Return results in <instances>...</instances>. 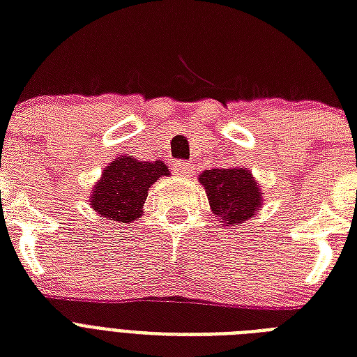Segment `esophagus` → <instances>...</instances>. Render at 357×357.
<instances>
[{"label":"esophagus","instance_id":"34e87169","mask_svg":"<svg viewBox=\"0 0 357 357\" xmlns=\"http://www.w3.org/2000/svg\"><path fill=\"white\" fill-rule=\"evenodd\" d=\"M176 174H178V176H183V178H187V176H190V174H192V165L187 161H178L176 162Z\"/></svg>","mask_w":357,"mask_h":357}]
</instances>
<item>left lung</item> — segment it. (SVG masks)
<instances>
[{
	"mask_svg": "<svg viewBox=\"0 0 357 357\" xmlns=\"http://www.w3.org/2000/svg\"><path fill=\"white\" fill-rule=\"evenodd\" d=\"M213 215L222 226H237L257 215L263 190L248 168H211L200 174Z\"/></svg>",
	"mask_w": 357,
	"mask_h": 357,
	"instance_id": "obj_1",
	"label": "left lung"
}]
</instances>
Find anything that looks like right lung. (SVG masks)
<instances>
[{"label":"right lung","instance_id":"1","mask_svg":"<svg viewBox=\"0 0 357 357\" xmlns=\"http://www.w3.org/2000/svg\"><path fill=\"white\" fill-rule=\"evenodd\" d=\"M161 176H170V170L159 159L150 162L129 155L116 157L94 183L91 207L113 222H133L142 217L148 190Z\"/></svg>","mask_w":357,"mask_h":357}]
</instances>
